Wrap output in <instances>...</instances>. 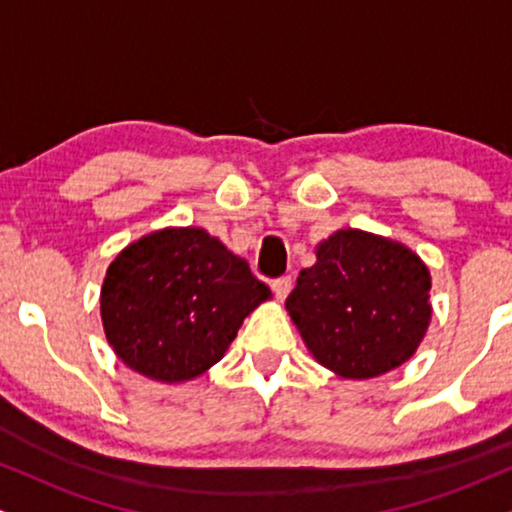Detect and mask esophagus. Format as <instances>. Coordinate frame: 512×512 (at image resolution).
I'll use <instances>...</instances> for the list:
<instances>
[{"mask_svg": "<svg viewBox=\"0 0 512 512\" xmlns=\"http://www.w3.org/2000/svg\"><path fill=\"white\" fill-rule=\"evenodd\" d=\"M290 288H293V278H290V276H278V278H274V281H271V290H274L276 300H286Z\"/></svg>", "mask_w": 512, "mask_h": 512, "instance_id": "34e87169", "label": "esophagus"}]
</instances>
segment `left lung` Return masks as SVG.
<instances>
[{"label": "left lung", "mask_w": 512, "mask_h": 512, "mask_svg": "<svg viewBox=\"0 0 512 512\" xmlns=\"http://www.w3.org/2000/svg\"><path fill=\"white\" fill-rule=\"evenodd\" d=\"M304 345L342 378H375L413 357L432 316L430 271L387 238L342 229L288 295Z\"/></svg>", "instance_id": "left-lung-1"}]
</instances>
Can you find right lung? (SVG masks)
<instances>
[{"label": "right lung", "instance_id": "right-lung-1", "mask_svg": "<svg viewBox=\"0 0 512 512\" xmlns=\"http://www.w3.org/2000/svg\"><path fill=\"white\" fill-rule=\"evenodd\" d=\"M271 293L248 262L203 229H163L127 245L101 288L103 331L129 368L181 383L224 357Z\"/></svg>", "mask_w": 512, "mask_h": 512}]
</instances>
